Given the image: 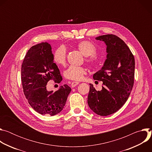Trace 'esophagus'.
Instances as JSON below:
<instances>
[{"instance_id": "obj_1", "label": "esophagus", "mask_w": 152, "mask_h": 152, "mask_svg": "<svg viewBox=\"0 0 152 152\" xmlns=\"http://www.w3.org/2000/svg\"><path fill=\"white\" fill-rule=\"evenodd\" d=\"M79 84V82H73L71 84V86H72V87H75V86H76V85H77Z\"/></svg>"}]
</instances>
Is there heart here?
<instances>
[{
    "label": "heart",
    "instance_id": "heart-1",
    "mask_svg": "<svg viewBox=\"0 0 152 152\" xmlns=\"http://www.w3.org/2000/svg\"><path fill=\"white\" fill-rule=\"evenodd\" d=\"M77 48L80 52L86 56V62L91 64L95 65L98 61V58L95 53L96 52V48L93 43L89 41H82L77 45ZM67 51L64 46H61L58 48L53 54L54 62L59 66H64L66 62ZM86 71L82 67L70 66L65 72V76L66 78L79 81L83 79L86 75Z\"/></svg>",
    "mask_w": 152,
    "mask_h": 152
}]
</instances>
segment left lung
I'll use <instances>...</instances> for the list:
<instances>
[{"instance_id":"left-lung-1","label":"left lung","mask_w":152,"mask_h":152,"mask_svg":"<svg viewBox=\"0 0 152 152\" xmlns=\"http://www.w3.org/2000/svg\"><path fill=\"white\" fill-rule=\"evenodd\" d=\"M106 45V59L93 79L103 82L100 91L90 83L88 104L97 115H109L119 110L128 99L134 83L135 59L126 43L115 35L96 37Z\"/></svg>"}]
</instances>
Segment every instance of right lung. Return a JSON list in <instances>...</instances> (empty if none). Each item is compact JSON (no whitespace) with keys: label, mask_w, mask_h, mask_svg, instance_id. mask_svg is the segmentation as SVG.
Listing matches in <instances>:
<instances>
[{"label":"right lung","mask_w":152,"mask_h":152,"mask_svg":"<svg viewBox=\"0 0 152 152\" xmlns=\"http://www.w3.org/2000/svg\"><path fill=\"white\" fill-rule=\"evenodd\" d=\"M21 73L25 96L36 112L53 116L63 110L71 88L65 84L55 92L46 88L50 80L57 83L62 80L58 66L53 62L50 44L41 42L31 47L23 59Z\"/></svg>","instance_id":"right-lung-1"}]
</instances>
